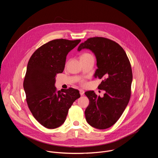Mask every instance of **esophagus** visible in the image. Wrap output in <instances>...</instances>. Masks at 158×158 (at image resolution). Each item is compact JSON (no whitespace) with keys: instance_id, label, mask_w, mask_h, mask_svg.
<instances>
[{"instance_id":"1","label":"esophagus","mask_w":158,"mask_h":158,"mask_svg":"<svg viewBox=\"0 0 158 158\" xmlns=\"http://www.w3.org/2000/svg\"><path fill=\"white\" fill-rule=\"evenodd\" d=\"M79 93H80V94H81V96L84 95V90H82V89H80V90H79Z\"/></svg>"}]
</instances>
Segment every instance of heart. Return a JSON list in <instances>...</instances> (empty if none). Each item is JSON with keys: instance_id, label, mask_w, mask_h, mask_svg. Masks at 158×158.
Returning <instances> with one entry per match:
<instances>
[{"instance_id": "1", "label": "heart", "mask_w": 158, "mask_h": 158, "mask_svg": "<svg viewBox=\"0 0 158 158\" xmlns=\"http://www.w3.org/2000/svg\"><path fill=\"white\" fill-rule=\"evenodd\" d=\"M90 57H93V56L89 53H83L81 54L80 59H88ZM80 84L82 85H84L85 84V82L84 79H81L80 80Z\"/></svg>"}]
</instances>
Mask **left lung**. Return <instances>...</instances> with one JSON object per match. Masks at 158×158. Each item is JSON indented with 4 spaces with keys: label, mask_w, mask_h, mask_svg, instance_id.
Here are the masks:
<instances>
[{
    "label": "left lung",
    "mask_w": 158,
    "mask_h": 158,
    "mask_svg": "<svg viewBox=\"0 0 158 158\" xmlns=\"http://www.w3.org/2000/svg\"><path fill=\"white\" fill-rule=\"evenodd\" d=\"M83 49H89L95 54L98 67L95 77L102 79L98 89L106 91L103 98L93 91L85 93L89 100L85 110V119L91 126L105 129L118 121L129 101L132 81L131 65L123 48L110 39L89 38L80 44L78 51Z\"/></svg>",
    "instance_id": "obj_1"
}]
</instances>
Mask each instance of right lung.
Masks as SVG:
<instances>
[{
    "label": "right lung",
    "mask_w": 158,
    "mask_h": 158,
    "mask_svg": "<svg viewBox=\"0 0 158 158\" xmlns=\"http://www.w3.org/2000/svg\"><path fill=\"white\" fill-rule=\"evenodd\" d=\"M81 42L55 39L44 44L31 56L24 80L28 107L43 126L54 129L65 121L69 109L81 95L70 87L57 91L56 76L64 69L66 56Z\"/></svg>",
    "instance_id": "obj_1"
}]
</instances>
